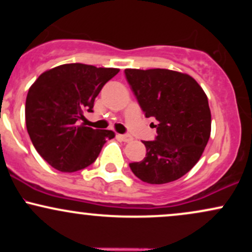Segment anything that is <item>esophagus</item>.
<instances>
[{"label":"esophagus","instance_id":"34e87169","mask_svg":"<svg viewBox=\"0 0 252 252\" xmlns=\"http://www.w3.org/2000/svg\"><path fill=\"white\" fill-rule=\"evenodd\" d=\"M117 137L120 138V140L124 141V142H130V141H132V137L130 135H117Z\"/></svg>","mask_w":252,"mask_h":252}]
</instances>
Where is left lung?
<instances>
[{
	"mask_svg": "<svg viewBox=\"0 0 252 252\" xmlns=\"http://www.w3.org/2000/svg\"><path fill=\"white\" fill-rule=\"evenodd\" d=\"M126 82L146 117L156 120L154 141H144L147 154L130 169L144 182L167 184L198 162L209 142L211 111L201 86L189 74L153 68H126Z\"/></svg>",
	"mask_w": 252,
	"mask_h": 252,
	"instance_id": "1",
	"label": "left lung"
}]
</instances>
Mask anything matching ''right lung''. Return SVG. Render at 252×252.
Masks as SVG:
<instances>
[{
	"instance_id": "add662e5",
	"label": "right lung",
	"mask_w": 252,
	"mask_h": 252,
	"mask_svg": "<svg viewBox=\"0 0 252 252\" xmlns=\"http://www.w3.org/2000/svg\"><path fill=\"white\" fill-rule=\"evenodd\" d=\"M120 72L85 63H65L48 70L31 86L26 98V126L41 158L60 172L84 169L96 161L111 130L80 124L92 112L103 86Z\"/></svg>"
}]
</instances>
